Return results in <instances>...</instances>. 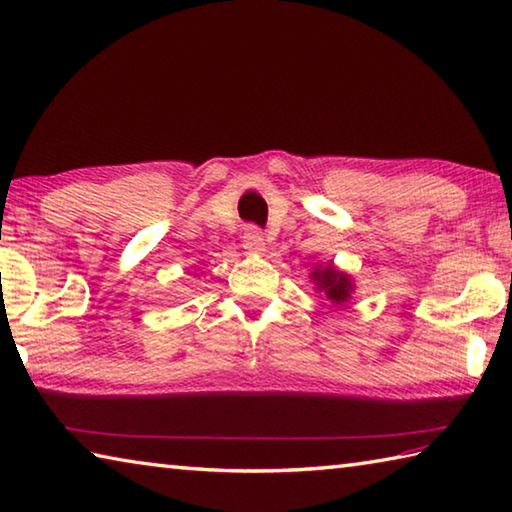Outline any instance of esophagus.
I'll use <instances>...</instances> for the list:
<instances>
[{
	"label": "esophagus",
	"mask_w": 512,
	"mask_h": 512,
	"mask_svg": "<svg viewBox=\"0 0 512 512\" xmlns=\"http://www.w3.org/2000/svg\"><path fill=\"white\" fill-rule=\"evenodd\" d=\"M244 248L248 250V253H264L266 241H264L262 230L248 228V230L244 232Z\"/></svg>",
	"instance_id": "34e87169"
}]
</instances>
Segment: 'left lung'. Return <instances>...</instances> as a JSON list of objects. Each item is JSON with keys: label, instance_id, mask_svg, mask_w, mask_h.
Here are the masks:
<instances>
[{"label": "left lung", "instance_id": "8db88e82", "mask_svg": "<svg viewBox=\"0 0 512 512\" xmlns=\"http://www.w3.org/2000/svg\"><path fill=\"white\" fill-rule=\"evenodd\" d=\"M309 280L313 282L315 291L322 295V304H329V309H342V306H347L353 291H356L353 277L347 271H340L333 262L315 264Z\"/></svg>", "mask_w": 512, "mask_h": 512}]
</instances>
